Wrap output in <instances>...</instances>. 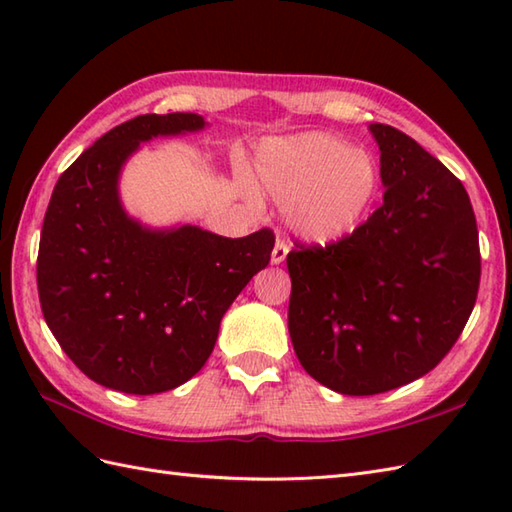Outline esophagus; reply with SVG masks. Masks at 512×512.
Segmentation results:
<instances>
[{"instance_id":"obj_1","label":"esophagus","mask_w":512,"mask_h":512,"mask_svg":"<svg viewBox=\"0 0 512 512\" xmlns=\"http://www.w3.org/2000/svg\"><path fill=\"white\" fill-rule=\"evenodd\" d=\"M288 250H290V246H288V242L284 237H277V242H275V248H273V264H281L286 259V255H288Z\"/></svg>"}]
</instances>
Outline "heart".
Masks as SVG:
<instances>
[{
	"label": "heart",
	"instance_id": "b5f03b06",
	"mask_svg": "<svg viewBox=\"0 0 512 512\" xmlns=\"http://www.w3.org/2000/svg\"><path fill=\"white\" fill-rule=\"evenodd\" d=\"M257 182L281 204L297 235L328 244L350 235L378 195L376 160L332 134H303L262 147Z\"/></svg>",
	"mask_w": 512,
	"mask_h": 512
}]
</instances>
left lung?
<instances>
[{
  "label": "left lung",
  "mask_w": 512,
  "mask_h": 512,
  "mask_svg": "<svg viewBox=\"0 0 512 512\" xmlns=\"http://www.w3.org/2000/svg\"><path fill=\"white\" fill-rule=\"evenodd\" d=\"M383 204L330 244L295 239L288 330L303 369L345 396L431 372L469 321L480 239L464 184L400 129L369 125Z\"/></svg>",
  "instance_id": "obj_1"
}]
</instances>
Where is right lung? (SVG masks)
Segmentation results:
<instances>
[{"label": "right lung", "instance_id": "add662e5", "mask_svg": "<svg viewBox=\"0 0 512 512\" xmlns=\"http://www.w3.org/2000/svg\"><path fill=\"white\" fill-rule=\"evenodd\" d=\"M202 127V116L173 112L110 129L61 173L43 217V319L85 376L123 394H160L198 374L224 312L273 253L270 228L231 239L198 226L149 231L125 215L116 182L127 156Z\"/></svg>", "mask_w": 512, "mask_h": 512}]
</instances>
